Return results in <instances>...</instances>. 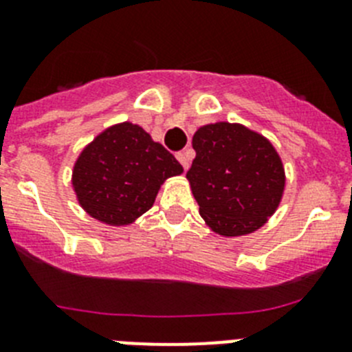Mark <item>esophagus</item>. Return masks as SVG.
<instances>
[{"label":"esophagus","instance_id":"34e87169","mask_svg":"<svg viewBox=\"0 0 352 352\" xmlns=\"http://www.w3.org/2000/svg\"><path fill=\"white\" fill-rule=\"evenodd\" d=\"M175 157H177V160H179V163L182 164L184 170L189 168V157H188V154H186V153H177Z\"/></svg>","mask_w":352,"mask_h":352}]
</instances>
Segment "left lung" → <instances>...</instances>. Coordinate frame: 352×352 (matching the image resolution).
<instances>
[{
	"instance_id": "obj_1",
	"label": "left lung",
	"mask_w": 352,
	"mask_h": 352,
	"mask_svg": "<svg viewBox=\"0 0 352 352\" xmlns=\"http://www.w3.org/2000/svg\"><path fill=\"white\" fill-rule=\"evenodd\" d=\"M192 148L196 157L186 177L208 226L239 236L267 223L286 182L270 142L240 124L215 122L195 133Z\"/></svg>"
}]
</instances>
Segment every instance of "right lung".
I'll return each instance as SVG.
<instances>
[{
	"label": "right lung",
	"mask_w": 352,
	"mask_h": 352,
	"mask_svg": "<svg viewBox=\"0 0 352 352\" xmlns=\"http://www.w3.org/2000/svg\"><path fill=\"white\" fill-rule=\"evenodd\" d=\"M180 173L173 154L140 126L122 122L82 151L74 168V189L91 217L121 226L153 207L161 184Z\"/></svg>",
	"instance_id": "right-lung-1"
}]
</instances>
